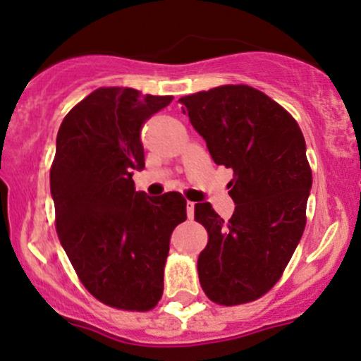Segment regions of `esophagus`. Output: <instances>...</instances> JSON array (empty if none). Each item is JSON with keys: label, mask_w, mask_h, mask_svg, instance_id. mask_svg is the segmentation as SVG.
<instances>
[{"label": "esophagus", "mask_w": 361, "mask_h": 361, "mask_svg": "<svg viewBox=\"0 0 361 361\" xmlns=\"http://www.w3.org/2000/svg\"><path fill=\"white\" fill-rule=\"evenodd\" d=\"M185 211H188V218L192 219L194 218V202L188 201V206H185Z\"/></svg>", "instance_id": "1"}]
</instances>
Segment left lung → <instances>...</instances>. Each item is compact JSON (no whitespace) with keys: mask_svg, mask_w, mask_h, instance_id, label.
<instances>
[{"mask_svg":"<svg viewBox=\"0 0 361 361\" xmlns=\"http://www.w3.org/2000/svg\"><path fill=\"white\" fill-rule=\"evenodd\" d=\"M179 101L214 164L233 169L236 207L228 221L209 202L194 206V218L207 231L199 282L216 304L252 302L279 282L306 228L312 172L304 135L287 109L247 84Z\"/></svg>","mask_w":361,"mask_h":361,"instance_id":"obj_1","label":"left lung"}]
</instances>
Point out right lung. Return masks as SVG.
<instances>
[{
	"label": "right lung",
	"instance_id": "obj_1",
	"mask_svg": "<svg viewBox=\"0 0 361 361\" xmlns=\"http://www.w3.org/2000/svg\"><path fill=\"white\" fill-rule=\"evenodd\" d=\"M173 96L99 87L63 118L50 167L55 230L79 281L114 309L145 312L164 294L171 235L185 221L180 192L135 190L145 167L140 130Z\"/></svg>",
	"mask_w": 361,
	"mask_h": 361
}]
</instances>
